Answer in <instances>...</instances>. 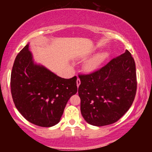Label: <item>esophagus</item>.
<instances>
[{
  "instance_id": "34e87169",
  "label": "esophagus",
  "mask_w": 152,
  "mask_h": 152,
  "mask_svg": "<svg viewBox=\"0 0 152 152\" xmlns=\"http://www.w3.org/2000/svg\"><path fill=\"white\" fill-rule=\"evenodd\" d=\"M80 80L79 78H77V80H76V84H77V86H79L80 84Z\"/></svg>"
}]
</instances>
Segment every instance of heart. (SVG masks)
Segmentation results:
<instances>
[{
	"label": "heart",
	"instance_id": "heart-1",
	"mask_svg": "<svg viewBox=\"0 0 152 152\" xmlns=\"http://www.w3.org/2000/svg\"><path fill=\"white\" fill-rule=\"evenodd\" d=\"M107 57V53H102L101 54L97 55L94 58L87 61L84 65V68L86 71H93L95 69H96Z\"/></svg>",
	"mask_w": 152,
	"mask_h": 152
}]
</instances>
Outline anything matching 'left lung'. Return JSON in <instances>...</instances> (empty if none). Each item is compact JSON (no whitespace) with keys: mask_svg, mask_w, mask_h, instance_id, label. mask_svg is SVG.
Wrapping results in <instances>:
<instances>
[{"mask_svg":"<svg viewBox=\"0 0 152 152\" xmlns=\"http://www.w3.org/2000/svg\"><path fill=\"white\" fill-rule=\"evenodd\" d=\"M79 78L81 113L89 124L100 127L117 122L134 101L135 63L128 50L99 70L80 74Z\"/></svg>","mask_w":152,"mask_h":152,"instance_id":"obj_1","label":"left lung"}]
</instances>
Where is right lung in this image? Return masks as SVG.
<instances>
[{
	"label": "right lung",
	"mask_w": 152,
	"mask_h": 152,
	"mask_svg": "<svg viewBox=\"0 0 152 152\" xmlns=\"http://www.w3.org/2000/svg\"><path fill=\"white\" fill-rule=\"evenodd\" d=\"M77 77L62 78L33 64L29 45L18 53L12 66L11 90L15 107L25 119L40 127L57 124L67 102L77 92Z\"/></svg>",
	"instance_id": "right-lung-1"
}]
</instances>
